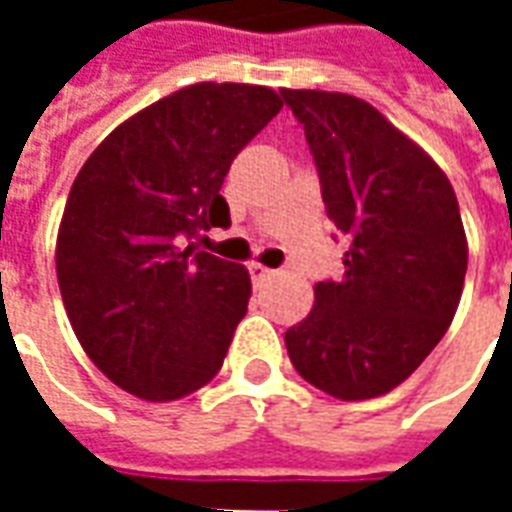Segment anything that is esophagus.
I'll return each instance as SVG.
<instances>
[{
	"instance_id": "obj_1",
	"label": "esophagus",
	"mask_w": 512,
	"mask_h": 512,
	"mask_svg": "<svg viewBox=\"0 0 512 512\" xmlns=\"http://www.w3.org/2000/svg\"><path fill=\"white\" fill-rule=\"evenodd\" d=\"M249 274H252V282H255V285H260V282H266V279L274 277V271L266 266H260V263H252V266H249Z\"/></svg>"
}]
</instances>
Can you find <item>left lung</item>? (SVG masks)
I'll use <instances>...</instances> for the list:
<instances>
[{"instance_id":"left-lung-1","label":"left lung","mask_w":512,"mask_h":512,"mask_svg":"<svg viewBox=\"0 0 512 512\" xmlns=\"http://www.w3.org/2000/svg\"><path fill=\"white\" fill-rule=\"evenodd\" d=\"M304 126L334 227L351 238L340 282H318L285 332L304 381L340 400L386 395L436 348L461 301L469 244L450 180L376 106L279 90Z\"/></svg>"}]
</instances>
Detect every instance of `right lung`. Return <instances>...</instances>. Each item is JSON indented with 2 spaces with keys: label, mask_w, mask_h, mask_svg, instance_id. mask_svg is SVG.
<instances>
[{
  "label": "right lung",
  "mask_w": 512,
  "mask_h": 512,
  "mask_svg": "<svg viewBox=\"0 0 512 512\" xmlns=\"http://www.w3.org/2000/svg\"><path fill=\"white\" fill-rule=\"evenodd\" d=\"M282 109L271 87L189 84L145 106L84 161L57 233V282L84 354L112 384L178 400L222 370L249 271L183 246L227 227L233 158Z\"/></svg>",
  "instance_id": "add662e5"
}]
</instances>
